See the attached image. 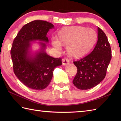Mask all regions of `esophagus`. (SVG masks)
I'll return each mask as SVG.
<instances>
[{
	"label": "esophagus",
	"mask_w": 121,
	"mask_h": 121,
	"mask_svg": "<svg viewBox=\"0 0 121 121\" xmlns=\"http://www.w3.org/2000/svg\"><path fill=\"white\" fill-rule=\"evenodd\" d=\"M62 62H63L62 63L63 65H69V63H70V60H69L68 58H65L62 60Z\"/></svg>",
	"instance_id": "34e87169"
}]
</instances>
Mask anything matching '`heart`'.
<instances>
[{
    "label": "heart",
    "instance_id": "b5f03b06",
    "mask_svg": "<svg viewBox=\"0 0 121 121\" xmlns=\"http://www.w3.org/2000/svg\"><path fill=\"white\" fill-rule=\"evenodd\" d=\"M97 34L91 28L73 26L63 29L60 32L59 40L53 38V46L58 50L61 48V43L67 45L66 50L70 55L77 56L84 55L94 45Z\"/></svg>",
    "mask_w": 121,
    "mask_h": 121
}]
</instances>
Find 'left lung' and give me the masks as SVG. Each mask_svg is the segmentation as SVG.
Segmentation results:
<instances>
[{"instance_id":"1","label":"left lung","mask_w":121,"mask_h":121,"mask_svg":"<svg viewBox=\"0 0 121 121\" xmlns=\"http://www.w3.org/2000/svg\"><path fill=\"white\" fill-rule=\"evenodd\" d=\"M98 30V40L94 49L73 62L78 71L73 83L79 89H89L99 84L106 76L111 60V49L107 36L100 28Z\"/></svg>"}]
</instances>
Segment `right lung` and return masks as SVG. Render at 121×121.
<instances>
[{
	"label": "right lung",
	"instance_id": "1",
	"mask_svg": "<svg viewBox=\"0 0 121 121\" xmlns=\"http://www.w3.org/2000/svg\"><path fill=\"white\" fill-rule=\"evenodd\" d=\"M53 26L47 21L35 20L24 25L13 42L10 53L13 72L30 88H46L52 78L54 69L62 65L61 58H53L45 52V43H40L42 48L34 56L30 53V43L37 40L48 43L47 33Z\"/></svg>",
	"mask_w": 121,
	"mask_h": 121
}]
</instances>
